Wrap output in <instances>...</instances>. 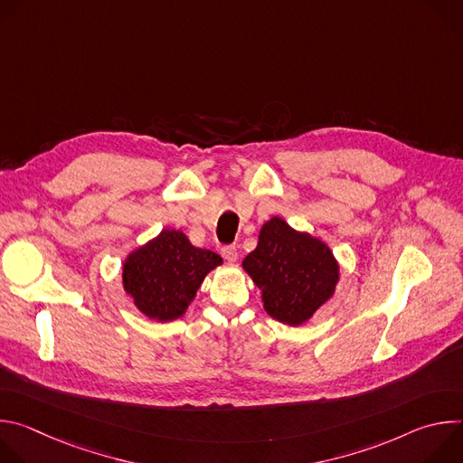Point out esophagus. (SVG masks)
Returning a JSON list of instances; mask_svg holds the SVG:
<instances>
[{"label":"esophagus","mask_w":463,"mask_h":463,"mask_svg":"<svg viewBox=\"0 0 463 463\" xmlns=\"http://www.w3.org/2000/svg\"><path fill=\"white\" fill-rule=\"evenodd\" d=\"M223 258L227 260V261H231V263H234L236 260H238V249L234 247V245H229V247H223Z\"/></svg>","instance_id":"34e87169"}]
</instances>
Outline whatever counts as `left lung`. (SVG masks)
<instances>
[{
	"instance_id": "left-lung-1",
	"label": "left lung",
	"mask_w": 463,
	"mask_h": 463,
	"mask_svg": "<svg viewBox=\"0 0 463 463\" xmlns=\"http://www.w3.org/2000/svg\"><path fill=\"white\" fill-rule=\"evenodd\" d=\"M261 291L263 309L288 326H302L335 295L341 266L326 241L273 216L260 229L258 245L241 261Z\"/></svg>"
}]
</instances>
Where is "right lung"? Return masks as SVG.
I'll return each instance as SVG.
<instances>
[{"mask_svg":"<svg viewBox=\"0 0 463 463\" xmlns=\"http://www.w3.org/2000/svg\"><path fill=\"white\" fill-rule=\"evenodd\" d=\"M220 254L190 243L177 229H163L122 261V288L152 320L181 318L205 277L222 266Z\"/></svg>","mask_w":463,"mask_h":463,"instance_id":"right-lung-1","label":"right lung"}]
</instances>
